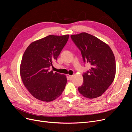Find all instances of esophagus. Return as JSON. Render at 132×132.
<instances>
[{"instance_id": "1", "label": "esophagus", "mask_w": 132, "mask_h": 132, "mask_svg": "<svg viewBox=\"0 0 132 132\" xmlns=\"http://www.w3.org/2000/svg\"><path fill=\"white\" fill-rule=\"evenodd\" d=\"M69 78H70V80H72L73 78V76H69Z\"/></svg>"}]
</instances>
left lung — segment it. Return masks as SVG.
Listing matches in <instances>:
<instances>
[{
	"instance_id": "1",
	"label": "left lung",
	"mask_w": 132,
	"mask_h": 132,
	"mask_svg": "<svg viewBox=\"0 0 132 132\" xmlns=\"http://www.w3.org/2000/svg\"><path fill=\"white\" fill-rule=\"evenodd\" d=\"M71 38L81 51L85 64L91 66L89 71L83 74V84L78 88L79 93L89 99L101 96L116 76V59L111 48L98 38L85 32Z\"/></svg>"
}]
</instances>
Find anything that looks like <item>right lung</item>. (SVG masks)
Instances as JSON below:
<instances>
[{
	"label": "right lung",
	"instance_id": "add662e5",
	"mask_svg": "<svg viewBox=\"0 0 132 132\" xmlns=\"http://www.w3.org/2000/svg\"><path fill=\"white\" fill-rule=\"evenodd\" d=\"M69 35H50L32 43L21 59L20 73L25 86L36 99L52 101L62 94L66 76L50 71L67 43Z\"/></svg>",
	"mask_w": 132,
	"mask_h": 132
}]
</instances>
